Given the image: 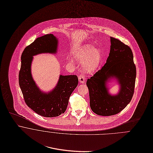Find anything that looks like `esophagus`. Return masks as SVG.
Listing matches in <instances>:
<instances>
[{"mask_svg": "<svg viewBox=\"0 0 153 153\" xmlns=\"http://www.w3.org/2000/svg\"><path fill=\"white\" fill-rule=\"evenodd\" d=\"M79 82L80 83H84L85 82V77L83 74H80L79 76Z\"/></svg>", "mask_w": 153, "mask_h": 153, "instance_id": "1", "label": "esophagus"}]
</instances>
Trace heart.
Returning a JSON list of instances; mask_svg holds the SVG:
<instances>
[{"instance_id":"1","label":"heart","mask_w":153,"mask_h":153,"mask_svg":"<svg viewBox=\"0 0 153 153\" xmlns=\"http://www.w3.org/2000/svg\"><path fill=\"white\" fill-rule=\"evenodd\" d=\"M74 58L81 63L84 62L83 68L87 72L94 71L102 59V53L100 49L94 48L90 44L83 45L75 54Z\"/></svg>"}]
</instances>
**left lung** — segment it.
Returning <instances> with one entry per match:
<instances>
[{
  "label": "left lung",
  "instance_id": "obj_1",
  "mask_svg": "<svg viewBox=\"0 0 153 153\" xmlns=\"http://www.w3.org/2000/svg\"><path fill=\"white\" fill-rule=\"evenodd\" d=\"M111 44L106 62L86 82L91 108L101 116L117 114L127 106L134 94L136 79L131 49L113 37H111ZM111 78H115L120 86L119 93L115 95L108 93L107 86V82Z\"/></svg>",
  "mask_w": 153,
  "mask_h": 153
}]
</instances>
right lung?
Returning <instances> with one entry per match:
<instances>
[{
	"label": "right lung",
	"mask_w": 153,
	"mask_h": 153,
	"mask_svg": "<svg viewBox=\"0 0 153 153\" xmlns=\"http://www.w3.org/2000/svg\"><path fill=\"white\" fill-rule=\"evenodd\" d=\"M58 43V39L53 34L45 35L27 47L21 56L19 83L25 102L32 110L44 117H56L64 113L69 97L78 85L76 75H60L56 87L45 93L39 89L32 78L33 56L42 53L56 54Z\"/></svg>",
	"instance_id": "add662e5"
}]
</instances>
